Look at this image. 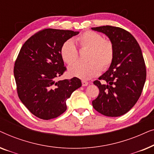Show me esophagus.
I'll return each mask as SVG.
<instances>
[{"label":"esophagus","mask_w":154,"mask_h":154,"mask_svg":"<svg viewBox=\"0 0 154 154\" xmlns=\"http://www.w3.org/2000/svg\"><path fill=\"white\" fill-rule=\"evenodd\" d=\"M88 84H89V83H88V81H82V85L83 86H87Z\"/></svg>","instance_id":"esophagus-1"}]
</instances>
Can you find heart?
Wrapping results in <instances>:
<instances>
[{
	"label": "heart",
	"instance_id": "b5f03b06",
	"mask_svg": "<svg viewBox=\"0 0 154 154\" xmlns=\"http://www.w3.org/2000/svg\"><path fill=\"white\" fill-rule=\"evenodd\" d=\"M73 42L80 51L87 50L86 64H75L69 67V74L83 80H88L97 75L101 70H106L114 59V46L110 40L104 39L99 33L86 31L75 37ZM60 55L67 64L79 60V52L71 41H66L60 48Z\"/></svg>",
	"mask_w": 154,
	"mask_h": 154
}]
</instances>
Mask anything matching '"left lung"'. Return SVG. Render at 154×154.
Wrapping results in <instances>:
<instances>
[{
    "instance_id": "left-lung-1",
    "label": "left lung",
    "mask_w": 154,
    "mask_h": 154,
    "mask_svg": "<svg viewBox=\"0 0 154 154\" xmlns=\"http://www.w3.org/2000/svg\"><path fill=\"white\" fill-rule=\"evenodd\" d=\"M92 29L106 34L115 50L109 70L93 82L100 93L92 106L106 116H120L134 106L144 88L146 71L142 50L133 35L125 29L112 26Z\"/></svg>"
}]
</instances>
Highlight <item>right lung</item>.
Returning <instances> with one entry per match:
<instances>
[{
    "mask_svg": "<svg viewBox=\"0 0 154 154\" xmlns=\"http://www.w3.org/2000/svg\"><path fill=\"white\" fill-rule=\"evenodd\" d=\"M79 31L45 29L25 42L14 62L18 97L30 112L50 120L66 110V101L82 85L76 77L57 81L66 70L60 55L62 44Z\"/></svg>",
    "mask_w": 154,
    "mask_h": 154,
    "instance_id": "obj_1",
    "label": "right lung"
}]
</instances>
